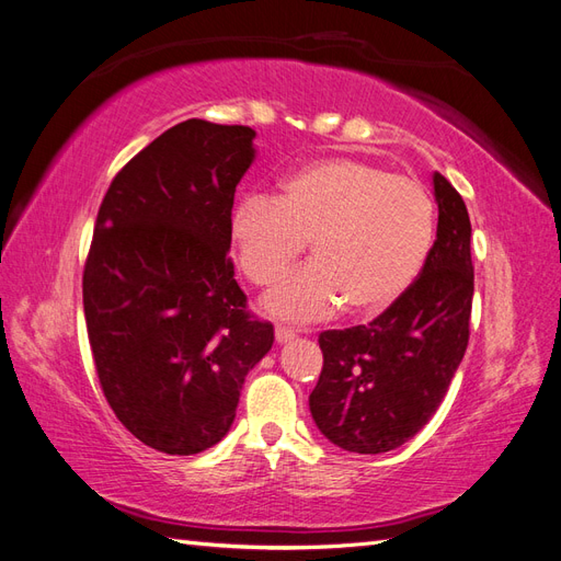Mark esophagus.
I'll use <instances>...</instances> for the list:
<instances>
[{
    "instance_id": "1",
    "label": "esophagus",
    "mask_w": 561,
    "mask_h": 561,
    "mask_svg": "<svg viewBox=\"0 0 561 561\" xmlns=\"http://www.w3.org/2000/svg\"><path fill=\"white\" fill-rule=\"evenodd\" d=\"M290 339H295V330H290V328H283V325H276V342H278V344L290 342Z\"/></svg>"
}]
</instances>
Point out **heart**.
I'll list each match as a JSON object with an SVG mask.
<instances>
[{
    "mask_svg": "<svg viewBox=\"0 0 561 561\" xmlns=\"http://www.w3.org/2000/svg\"><path fill=\"white\" fill-rule=\"evenodd\" d=\"M231 245L254 285L274 283L311 243V264L283 278L264 307L309 322L346 309L377 316L410 290L435 241V203L412 178L358 159L299 168L280 196L248 194L231 213Z\"/></svg>",
    "mask_w": 561,
    "mask_h": 561,
    "instance_id": "b5f03b06",
    "label": "heart"
}]
</instances>
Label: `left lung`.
I'll list each match as a JSON object with an SVG mask.
<instances>
[{
    "mask_svg": "<svg viewBox=\"0 0 561 561\" xmlns=\"http://www.w3.org/2000/svg\"><path fill=\"white\" fill-rule=\"evenodd\" d=\"M437 239L426 264L393 307L369 325L320 332V379L311 416L330 443L383 454L414 437L463 360L474 274L470 217L451 182L433 173Z\"/></svg>",
    "mask_w": 561,
    "mask_h": 561,
    "instance_id": "left-lung-1",
    "label": "left lung"
}]
</instances>
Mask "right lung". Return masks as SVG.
<instances>
[{
    "mask_svg": "<svg viewBox=\"0 0 561 561\" xmlns=\"http://www.w3.org/2000/svg\"><path fill=\"white\" fill-rule=\"evenodd\" d=\"M254 130L203 118L168 128L112 180L83 266V316L116 419L163 454L190 456L231 428L274 325L233 278L231 208Z\"/></svg>",
    "mask_w": 561,
    "mask_h": 561,
    "instance_id": "1",
    "label": "right lung"
}]
</instances>
